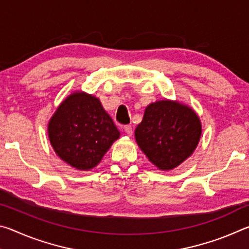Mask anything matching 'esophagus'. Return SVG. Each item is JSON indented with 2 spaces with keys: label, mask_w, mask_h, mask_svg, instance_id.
Masks as SVG:
<instances>
[{
  "label": "esophagus",
  "mask_w": 249,
  "mask_h": 249,
  "mask_svg": "<svg viewBox=\"0 0 249 249\" xmlns=\"http://www.w3.org/2000/svg\"><path fill=\"white\" fill-rule=\"evenodd\" d=\"M124 132L126 133V135H128V136H132L133 135V128L130 125H126L124 126Z\"/></svg>",
  "instance_id": "1"
}]
</instances>
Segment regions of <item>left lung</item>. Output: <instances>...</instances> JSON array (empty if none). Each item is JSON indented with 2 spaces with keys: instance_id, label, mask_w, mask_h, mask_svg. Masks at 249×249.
Returning a JSON list of instances; mask_svg holds the SVG:
<instances>
[{
  "instance_id": "left-lung-1",
  "label": "left lung",
  "mask_w": 249,
  "mask_h": 249,
  "mask_svg": "<svg viewBox=\"0 0 249 249\" xmlns=\"http://www.w3.org/2000/svg\"><path fill=\"white\" fill-rule=\"evenodd\" d=\"M202 135V124L195 109L178 101L159 100L145 108L135 140L149 161L169 171L195 153Z\"/></svg>"
}]
</instances>
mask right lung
<instances>
[{"label":"right lung","mask_w":249,"mask_h":249,"mask_svg":"<svg viewBox=\"0 0 249 249\" xmlns=\"http://www.w3.org/2000/svg\"><path fill=\"white\" fill-rule=\"evenodd\" d=\"M48 138L54 153L74 169L89 171L99 165L120 138L101 101L74 91L59 104L48 122Z\"/></svg>","instance_id":"obj_1"}]
</instances>
